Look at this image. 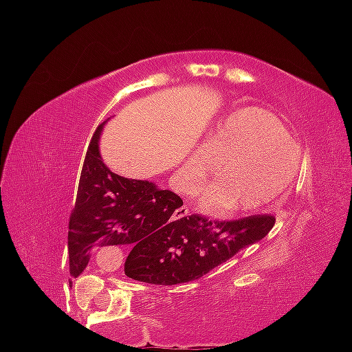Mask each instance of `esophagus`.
<instances>
[{
    "instance_id": "1",
    "label": "esophagus",
    "mask_w": 352,
    "mask_h": 352,
    "mask_svg": "<svg viewBox=\"0 0 352 352\" xmlns=\"http://www.w3.org/2000/svg\"><path fill=\"white\" fill-rule=\"evenodd\" d=\"M190 215V210L187 207H182L179 210H175V218H184Z\"/></svg>"
}]
</instances>
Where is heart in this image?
<instances>
[{
	"label": "heart",
	"mask_w": 352,
	"mask_h": 352,
	"mask_svg": "<svg viewBox=\"0 0 352 352\" xmlns=\"http://www.w3.org/2000/svg\"><path fill=\"white\" fill-rule=\"evenodd\" d=\"M213 184L200 197L208 215H221L236 208L258 213L272 208L292 188L300 164V151L280 120L261 109L233 112L210 131L207 144L190 152L179 172L185 193H195L217 173Z\"/></svg>",
	"instance_id": "heart-1"
}]
</instances>
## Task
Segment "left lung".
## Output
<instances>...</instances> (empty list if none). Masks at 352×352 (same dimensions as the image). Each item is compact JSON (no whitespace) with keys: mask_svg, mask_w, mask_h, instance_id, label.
Returning <instances> with one entry per match:
<instances>
[{"mask_svg":"<svg viewBox=\"0 0 352 352\" xmlns=\"http://www.w3.org/2000/svg\"><path fill=\"white\" fill-rule=\"evenodd\" d=\"M272 215H253L232 221H212L200 215L177 221L164 245L140 246L125 260L129 278L151 285H179L199 280L215 266L265 238L273 228Z\"/></svg>","mask_w":352,"mask_h":352,"instance_id":"obj_1","label":"left lung"}]
</instances>
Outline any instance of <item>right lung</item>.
Returning a JSON list of instances; mask_svg holds the SVG:
<instances>
[{"instance_id":"add662e5","label":"right lung","mask_w":352,"mask_h":352,"mask_svg":"<svg viewBox=\"0 0 352 352\" xmlns=\"http://www.w3.org/2000/svg\"><path fill=\"white\" fill-rule=\"evenodd\" d=\"M102 122L89 144L78 195L69 218V270L74 278L86 270L98 246L164 245L170 240L179 220L173 213L184 201L153 182L125 179L104 164L99 152Z\"/></svg>"}]
</instances>
